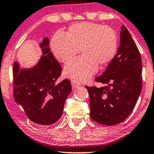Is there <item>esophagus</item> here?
<instances>
[{"mask_svg": "<svg viewBox=\"0 0 154 154\" xmlns=\"http://www.w3.org/2000/svg\"><path fill=\"white\" fill-rule=\"evenodd\" d=\"M71 85H72L73 89H75V88L79 87V86L81 85V84L80 83L79 81H75V80H71Z\"/></svg>", "mask_w": 154, "mask_h": 154, "instance_id": "34e87169", "label": "esophagus"}]
</instances>
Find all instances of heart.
Instances as JSON below:
<instances>
[{
  "label": "heart",
  "mask_w": 154,
  "mask_h": 154,
  "mask_svg": "<svg viewBox=\"0 0 154 154\" xmlns=\"http://www.w3.org/2000/svg\"><path fill=\"white\" fill-rule=\"evenodd\" d=\"M119 39L112 28L92 22H82L69 26L66 33L56 32L50 41L54 55L61 62L74 57L79 50L83 55L64 66L67 76L85 81L98 69L112 62L117 53Z\"/></svg>",
  "instance_id": "b5f03b06"
}]
</instances>
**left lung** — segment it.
I'll use <instances>...</instances> for the list:
<instances>
[{
    "label": "left lung",
    "instance_id": "8db88e82",
    "mask_svg": "<svg viewBox=\"0 0 154 154\" xmlns=\"http://www.w3.org/2000/svg\"><path fill=\"white\" fill-rule=\"evenodd\" d=\"M120 46L114 59L95 81L100 88L86 86L90 96V117L104 125L123 122L133 110L142 91L140 53L127 28L122 25Z\"/></svg>",
    "mask_w": 154,
    "mask_h": 154
}]
</instances>
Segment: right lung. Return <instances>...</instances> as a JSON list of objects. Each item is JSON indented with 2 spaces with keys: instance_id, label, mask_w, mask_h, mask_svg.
I'll list each match as a JSON object with an SVG mask.
<instances>
[{
  "instance_id": "right-lung-1",
  "label": "right lung",
  "mask_w": 154,
  "mask_h": 154,
  "mask_svg": "<svg viewBox=\"0 0 154 154\" xmlns=\"http://www.w3.org/2000/svg\"><path fill=\"white\" fill-rule=\"evenodd\" d=\"M49 44L48 38L44 37L39 44L43 55L35 66L21 69L17 61L13 64L14 101L31 121L43 125L60 119L71 92L69 80L56 83L62 68L50 52Z\"/></svg>"
}]
</instances>
